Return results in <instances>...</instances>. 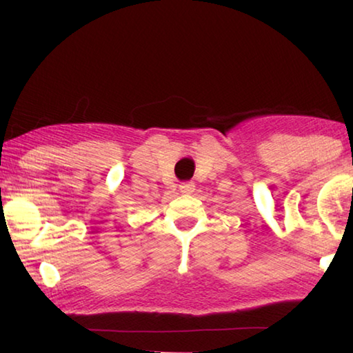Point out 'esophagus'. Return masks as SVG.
<instances>
[{
	"instance_id": "34e87169",
	"label": "esophagus",
	"mask_w": 353,
	"mask_h": 353,
	"mask_svg": "<svg viewBox=\"0 0 353 353\" xmlns=\"http://www.w3.org/2000/svg\"><path fill=\"white\" fill-rule=\"evenodd\" d=\"M179 190H181L182 194H191L194 191V183L193 182H183L179 185Z\"/></svg>"
}]
</instances>
